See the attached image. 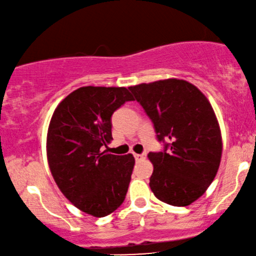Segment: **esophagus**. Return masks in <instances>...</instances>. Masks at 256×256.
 I'll return each mask as SVG.
<instances>
[{
  "mask_svg": "<svg viewBox=\"0 0 256 256\" xmlns=\"http://www.w3.org/2000/svg\"><path fill=\"white\" fill-rule=\"evenodd\" d=\"M134 156L136 158V160H144L146 154H134Z\"/></svg>",
  "mask_w": 256,
  "mask_h": 256,
  "instance_id": "obj_1",
  "label": "esophagus"
}]
</instances>
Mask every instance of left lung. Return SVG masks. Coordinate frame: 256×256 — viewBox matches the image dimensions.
Masks as SVG:
<instances>
[{
  "label": "left lung",
  "mask_w": 256,
  "mask_h": 256,
  "mask_svg": "<svg viewBox=\"0 0 256 256\" xmlns=\"http://www.w3.org/2000/svg\"><path fill=\"white\" fill-rule=\"evenodd\" d=\"M154 122L163 151L150 152V188L162 202L186 206L203 195L218 174L221 130L209 100L192 84L158 80L128 87Z\"/></svg>",
  "instance_id": "left-lung-1"
}]
</instances>
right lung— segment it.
<instances>
[{
	"label": "right lung",
	"mask_w": 256,
	"mask_h": 256,
	"mask_svg": "<svg viewBox=\"0 0 256 256\" xmlns=\"http://www.w3.org/2000/svg\"><path fill=\"white\" fill-rule=\"evenodd\" d=\"M134 96L125 87L85 86L58 105L47 134V160L61 192L78 209L104 218L124 202L134 158L108 154L111 117Z\"/></svg>",
	"instance_id": "1"
}]
</instances>
